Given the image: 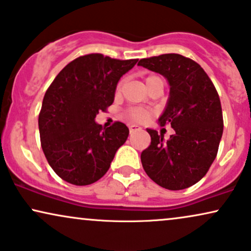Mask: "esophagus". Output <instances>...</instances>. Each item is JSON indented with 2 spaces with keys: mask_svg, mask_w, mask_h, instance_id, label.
Instances as JSON below:
<instances>
[{
  "mask_svg": "<svg viewBox=\"0 0 251 251\" xmlns=\"http://www.w3.org/2000/svg\"><path fill=\"white\" fill-rule=\"evenodd\" d=\"M141 126H136V125H130L129 126V131H130V134H132V132L137 131V130H141Z\"/></svg>",
  "mask_w": 251,
  "mask_h": 251,
  "instance_id": "1",
  "label": "esophagus"
}]
</instances>
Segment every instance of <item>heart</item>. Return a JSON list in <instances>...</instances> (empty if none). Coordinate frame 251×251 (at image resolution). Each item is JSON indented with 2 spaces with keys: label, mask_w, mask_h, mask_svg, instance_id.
<instances>
[{
  "label": "heart",
  "mask_w": 251,
  "mask_h": 251,
  "mask_svg": "<svg viewBox=\"0 0 251 251\" xmlns=\"http://www.w3.org/2000/svg\"><path fill=\"white\" fill-rule=\"evenodd\" d=\"M154 78H158V76H149V78H147V80H145V82L150 81L151 79ZM121 88H122V81L117 85L116 91L120 92ZM128 114L132 120L138 121V122H145V121H148L151 117V111L144 109V108H131V109H129Z\"/></svg>",
  "instance_id": "b5f03b06"
}]
</instances>
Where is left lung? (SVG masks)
<instances>
[{
  "label": "left lung",
  "instance_id": "left-lung-1",
  "mask_svg": "<svg viewBox=\"0 0 251 251\" xmlns=\"http://www.w3.org/2000/svg\"><path fill=\"white\" fill-rule=\"evenodd\" d=\"M140 66L168 79L170 98L160 126L173 128L168 141L152 129L149 147L141 153L147 175L168 190H184L206 175L218 154L222 132L221 102L202 67L177 53L144 58Z\"/></svg>",
  "mask_w": 251,
  "mask_h": 251
}]
</instances>
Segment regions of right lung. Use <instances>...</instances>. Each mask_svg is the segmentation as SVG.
<instances>
[{"label": "right lung", "mask_w": 251, "mask_h": 251, "mask_svg": "<svg viewBox=\"0 0 251 251\" xmlns=\"http://www.w3.org/2000/svg\"><path fill=\"white\" fill-rule=\"evenodd\" d=\"M137 60L81 55L67 64L48 88L38 117L40 144L63 180L83 186L109 170L129 129L119 121L102 128L95 117L113 103L117 82Z\"/></svg>", "instance_id": "1"}]
</instances>
